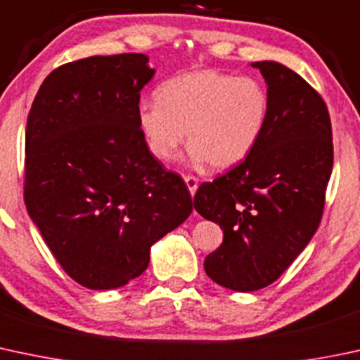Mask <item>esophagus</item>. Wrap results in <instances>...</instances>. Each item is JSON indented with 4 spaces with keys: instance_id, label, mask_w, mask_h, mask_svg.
Segmentation results:
<instances>
[{
    "instance_id": "1",
    "label": "esophagus",
    "mask_w": 360,
    "mask_h": 360,
    "mask_svg": "<svg viewBox=\"0 0 360 360\" xmlns=\"http://www.w3.org/2000/svg\"><path fill=\"white\" fill-rule=\"evenodd\" d=\"M184 183H186L188 190H190V195L195 196L196 190H198V179L193 176H184Z\"/></svg>"
}]
</instances>
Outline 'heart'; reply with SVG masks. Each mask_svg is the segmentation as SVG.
<instances>
[{
  "instance_id": "obj_1",
  "label": "heart",
  "mask_w": 360,
  "mask_h": 360,
  "mask_svg": "<svg viewBox=\"0 0 360 360\" xmlns=\"http://www.w3.org/2000/svg\"><path fill=\"white\" fill-rule=\"evenodd\" d=\"M269 108V93L257 79L202 69L162 82L157 101H139L136 119L158 160H172L186 132L191 164L224 170L252 153L267 126Z\"/></svg>"
}]
</instances>
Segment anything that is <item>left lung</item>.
Wrapping results in <instances>:
<instances>
[{
  "label": "left lung",
  "mask_w": 360,
  "mask_h": 360,
  "mask_svg": "<svg viewBox=\"0 0 360 360\" xmlns=\"http://www.w3.org/2000/svg\"><path fill=\"white\" fill-rule=\"evenodd\" d=\"M267 84L269 120L252 153L212 183L200 184L195 210L224 231L203 267L233 291L266 288L317 231L333 169L326 103L297 72L255 62Z\"/></svg>",
  "instance_id": "left-lung-1"
}]
</instances>
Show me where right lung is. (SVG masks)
I'll use <instances>...</instances> for the list:
<instances>
[{
    "label": "right lung",
    "instance_id": "right-lung-1",
    "mask_svg": "<svg viewBox=\"0 0 360 360\" xmlns=\"http://www.w3.org/2000/svg\"><path fill=\"white\" fill-rule=\"evenodd\" d=\"M153 75L143 53L89 56L53 70L29 112L25 207L63 271L89 290L141 276L151 245L193 210L184 181L138 127Z\"/></svg>",
    "mask_w": 360,
    "mask_h": 360
}]
</instances>
